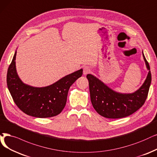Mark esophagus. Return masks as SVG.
Listing matches in <instances>:
<instances>
[{
    "mask_svg": "<svg viewBox=\"0 0 157 157\" xmlns=\"http://www.w3.org/2000/svg\"><path fill=\"white\" fill-rule=\"evenodd\" d=\"M91 72V69L89 67H84L83 70V73L84 75H87Z\"/></svg>",
    "mask_w": 157,
    "mask_h": 157,
    "instance_id": "1",
    "label": "esophagus"
}]
</instances>
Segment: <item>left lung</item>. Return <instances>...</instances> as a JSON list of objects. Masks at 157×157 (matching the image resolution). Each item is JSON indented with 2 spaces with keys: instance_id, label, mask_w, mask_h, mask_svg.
<instances>
[{
  "instance_id": "obj_1",
  "label": "left lung",
  "mask_w": 157,
  "mask_h": 157,
  "mask_svg": "<svg viewBox=\"0 0 157 157\" xmlns=\"http://www.w3.org/2000/svg\"><path fill=\"white\" fill-rule=\"evenodd\" d=\"M143 57L149 71L145 82L133 93H117L93 75H87L91 104L99 115L108 118L126 117L139 109L145 103L151 82V74L149 63L144 54Z\"/></svg>"
}]
</instances>
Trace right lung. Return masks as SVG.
I'll use <instances>...</instances> for the list:
<instances>
[{
    "mask_svg": "<svg viewBox=\"0 0 157 157\" xmlns=\"http://www.w3.org/2000/svg\"><path fill=\"white\" fill-rule=\"evenodd\" d=\"M15 52L7 73V85L17 107L28 115L38 118L52 117L64 108L69 89L82 75V70L75 71L47 87H35L24 84L15 66Z\"/></svg>",
    "mask_w": 157,
    "mask_h": 157,
    "instance_id": "right-lung-1",
    "label": "right lung"
}]
</instances>
